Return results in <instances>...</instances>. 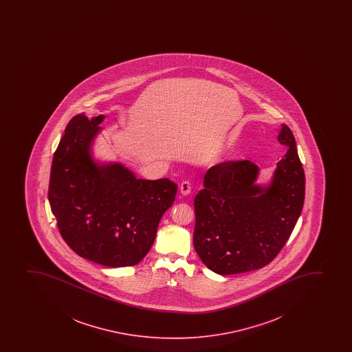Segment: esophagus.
<instances>
[{
	"label": "esophagus",
	"mask_w": 352,
	"mask_h": 352,
	"mask_svg": "<svg viewBox=\"0 0 352 352\" xmlns=\"http://www.w3.org/2000/svg\"><path fill=\"white\" fill-rule=\"evenodd\" d=\"M179 190H181V192H182V194L184 195V196L190 194V183L188 182V181H183V182L181 183V186H179Z\"/></svg>",
	"instance_id": "1"
}]
</instances>
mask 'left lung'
<instances>
[{"label":"left lung","instance_id":"1","mask_svg":"<svg viewBox=\"0 0 352 352\" xmlns=\"http://www.w3.org/2000/svg\"><path fill=\"white\" fill-rule=\"evenodd\" d=\"M278 141L287 150L267 189L256 186L258 168L249 160L223 162L204 175V188L195 196L194 247L216 274L265 267L295 228L303 208L305 176L295 138L285 124Z\"/></svg>","mask_w":352,"mask_h":352}]
</instances>
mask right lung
I'll return each instance as SVG.
<instances>
[{
	"label": "right lung",
	"instance_id": "right-lung-1",
	"mask_svg": "<svg viewBox=\"0 0 352 352\" xmlns=\"http://www.w3.org/2000/svg\"><path fill=\"white\" fill-rule=\"evenodd\" d=\"M103 115L74 116L54 154L48 199L62 239L77 255L110 267L141 262L174 203L168 178L138 179L121 164L97 166L89 146Z\"/></svg>",
	"mask_w": 352,
	"mask_h": 352
}]
</instances>
